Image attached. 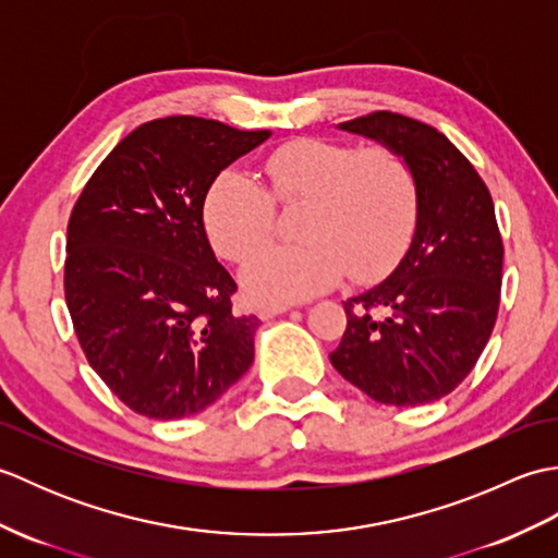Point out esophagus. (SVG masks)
Instances as JSON below:
<instances>
[{"label":"esophagus","mask_w":558,"mask_h":558,"mask_svg":"<svg viewBox=\"0 0 558 558\" xmlns=\"http://www.w3.org/2000/svg\"><path fill=\"white\" fill-rule=\"evenodd\" d=\"M292 310V304H260L258 306V318H272V316H278V314H286V312H290Z\"/></svg>","instance_id":"esophagus-1"}]
</instances>
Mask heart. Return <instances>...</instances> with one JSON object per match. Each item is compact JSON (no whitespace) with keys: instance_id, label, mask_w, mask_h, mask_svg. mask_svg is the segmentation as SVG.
<instances>
[{"instance_id":"heart-1","label":"heart","mask_w":558,"mask_h":558,"mask_svg":"<svg viewBox=\"0 0 558 558\" xmlns=\"http://www.w3.org/2000/svg\"><path fill=\"white\" fill-rule=\"evenodd\" d=\"M266 184L236 168L206 189L204 228L216 252L244 264L270 242L280 208L304 206L294 222L302 242L270 246L244 270L258 302H298L348 276L374 282L398 266L417 228L420 189L410 162L388 146L354 148L294 138L264 160Z\"/></svg>"}]
</instances>
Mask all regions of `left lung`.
Listing matches in <instances>:
<instances>
[{
	"label": "left lung",
	"instance_id": "8db88e82",
	"mask_svg": "<svg viewBox=\"0 0 558 558\" xmlns=\"http://www.w3.org/2000/svg\"><path fill=\"white\" fill-rule=\"evenodd\" d=\"M342 129L384 141L417 177L412 244L381 286L345 304L330 362L384 405H424L475 369L501 302L504 242L494 201L470 160L434 126L376 110Z\"/></svg>",
	"mask_w": 558,
	"mask_h": 558
}]
</instances>
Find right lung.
Masks as SVG:
<instances>
[{
	"label": "right lung",
	"instance_id": "add662e5",
	"mask_svg": "<svg viewBox=\"0 0 558 558\" xmlns=\"http://www.w3.org/2000/svg\"><path fill=\"white\" fill-rule=\"evenodd\" d=\"M204 117L134 129L83 186L66 225L64 298L81 350L112 393L148 420L216 402L254 362L258 318L208 244L206 189L266 141Z\"/></svg>",
	"mask_w": 558,
	"mask_h": 558
}]
</instances>
